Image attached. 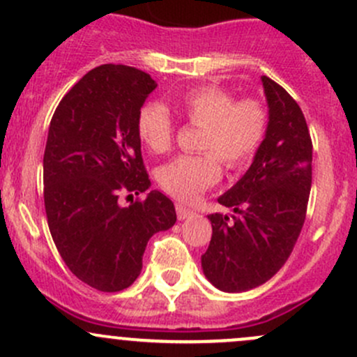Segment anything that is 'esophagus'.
<instances>
[{"mask_svg":"<svg viewBox=\"0 0 357 357\" xmlns=\"http://www.w3.org/2000/svg\"><path fill=\"white\" fill-rule=\"evenodd\" d=\"M191 210L186 207V205H183V204H176V215H178V219L179 220H183V219H186V217H190L191 215Z\"/></svg>","mask_w":357,"mask_h":357,"instance_id":"esophagus-1","label":"esophagus"}]
</instances>
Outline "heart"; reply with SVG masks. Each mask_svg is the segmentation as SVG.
<instances>
[{"label": "heart", "instance_id": "1", "mask_svg": "<svg viewBox=\"0 0 357 357\" xmlns=\"http://www.w3.org/2000/svg\"><path fill=\"white\" fill-rule=\"evenodd\" d=\"M174 107L190 125L202 126L195 155H179L157 172L160 188L191 202L220 179V162L236 172L250 166L268 131V111L257 97L236 99L217 85H198L179 93ZM174 119L164 104L149 102L137 116V133L153 153H164L174 140Z\"/></svg>", "mask_w": 357, "mask_h": 357}]
</instances>
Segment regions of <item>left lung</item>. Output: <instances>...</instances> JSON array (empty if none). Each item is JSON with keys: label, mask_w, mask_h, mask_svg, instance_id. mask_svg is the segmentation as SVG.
Instances as JSON below:
<instances>
[{"label": "left lung", "mask_w": 357, "mask_h": 357, "mask_svg": "<svg viewBox=\"0 0 357 357\" xmlns=\"http://www.w3.org/2000/svg\"><path fill=\"white\" fill-rule=\"evenodd\" d=\"M268 131L246 174L219 197L234 215L210 213L212 239L202 255L205 277L224 292L272 279L301 234L311 190L313 144L305 114L286 89L261 77Z\"/></svg>", "instance_id": "left-lung-1"}]
</instances>
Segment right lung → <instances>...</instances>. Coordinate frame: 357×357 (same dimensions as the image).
Segmentation results:
<instances>
[{
	"mask_svg": "<svg viewBox=\"0 0 357 357\" xmlns=\"http://www.w3.org/2000/svg\"><path fill=\"white\" fill-rule=\"evenodd\" d=\"M155 87L142 70L97 66L52 114L44 150L47 224L66 267L97 291L130 287L149 239L176 222L174 204L157 190L119 204V193L150 186L137 116Z\"/></svg>",
	"mask_w": 357,
	"mask_h": 357,
	"instance_id": "1",
	"label": "right lung"
}]
</instances>
